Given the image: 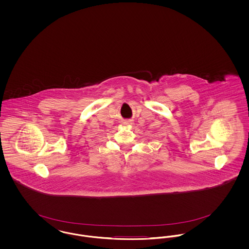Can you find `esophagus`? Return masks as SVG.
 <instances>
[{
	"mask_svg": "<svg viewBox=\"0 0 249 249\" xmlns=\"http://www.w3.org/2000/svg\"><path fill=\"white\" fill-rule=\"evenodd\" d=\"M122 124L124 126H131V125H133V121L131 119H125V120H123Z\"/></svg>",
	"mask_w": 249,
	"mask_h": 249,
	"instance_id": "34e87169",
	"label": "esophagus"
}]
</instances>
